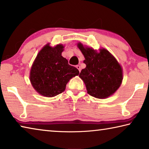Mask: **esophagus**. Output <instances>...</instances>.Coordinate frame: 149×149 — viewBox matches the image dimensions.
Instances as JSON below:
<instances>
[{"instance_id":"1","label":"esophagus","mask_w":149,"mask_h":149,"mask_svg":"<svg viewBox=\"0 0 149 149\" xmlns=\"http://www.w3.org/2000/svg\"><path fill=\"white\" fill-rule=\"evenodd\" d=\"M76 67L77 68L78 70H79V72H80V70H81V68H80V66L78 65H77V66H76Z\"/></svg>"}]
</instances>
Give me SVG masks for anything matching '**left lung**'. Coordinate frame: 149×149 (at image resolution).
I'll return each instance as SVG.
<instances>
[{
  "mask_svg": "<svg viewBox=\"0 0 149 149\" xmlns=\"http://www.w3.org/2000/svg\"><path fill=\"white\" fill-rule=\"evenodd\" d=\"M78 47L84 55L86 68L79 77L86 84L88 94L97 98L111 96L120 86L123 80L122 69L113 56L105 49L97 53L92 48Z\"/></svg>",
  "mask_w": 149,
  "mask_h": 149,
  "instance_id": "obj_1",
  "label": "left lung"
}]
</instances>
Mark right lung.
<instances>
[{
  "instance_id": "right-lung-1",
  "label": "right lung",
  "mask_w": 149,
  "mask_h": 149,
  "mask_svg": "<svg viewBox=\"0 0 149 149\" xmlns=\"http://www.w3.org/2000/svg\"><path fill=\"white\" fill-rule=\"evenodd\" d=\"M62 45L51 47L47 45L38 53L30 70V81L39 94L53 97L65 91L71 78L79 75L76 67L69 65L61 55Z\"/></svg>"
}]
</instances>
